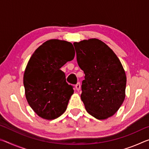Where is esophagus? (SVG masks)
Returning <instances> with one entry per match:
<instances>
[{
    "label": "esophagus",
    "mask_w": 149,
    "mask_h": 149,
    "mask_svg": "<svg viewBox=\"0 0 149 149\" xmlns=\"http://www.w3.org/2000/svg\"><path fill=\"white\" fill-rule=\"evenodd\" d=\"M80 88H81V85H80V83L78 82L77 84L75 85V89H76L77 91H79L80 90Z\"/></svg>",
    "instance_id": "obj_1"
}]
</instances>
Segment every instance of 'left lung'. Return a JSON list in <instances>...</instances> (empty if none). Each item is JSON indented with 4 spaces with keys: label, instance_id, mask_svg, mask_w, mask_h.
I'll return each mask as SVG.
<instances>
[{
    "label": "left lung",
    "instance_id": "obj_1",
    "mask_svg": "<svg viewBox=\"0 0 149 149\" xmlns=\"http://www.w3.org/2000/svg\"><path fill=\"white\" fill-rule=\"evenodd\" d=\"M77 61L85 74L81 99L87 112L98 120L112 116L125 97L126 75L114 51L98 39L74 43Z\"/></svg>",
    "mask_w": 149,
    "mask_h": 149
}]
</instances>
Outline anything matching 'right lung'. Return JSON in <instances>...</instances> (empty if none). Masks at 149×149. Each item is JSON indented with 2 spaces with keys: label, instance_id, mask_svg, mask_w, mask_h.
<instances>
[{
  "label": "right lung",
  "instance_id": "1",
  "mask_svg": "<svg viewBox=\"0 0 149 149\" xmlns=\"http://www.w3.org/2000/svg\"><path fill=\"white\" fill-rule=\"evenodd\" d=\"M75 56L71 42L50 39L35 50L24 74L25 95L29 105L43 119L51 120L65 111L73 86L60 68Z\"/></svg>",
  "mask_w": 149,
  "mask_h": 149
}]
</instances>
